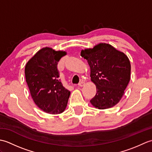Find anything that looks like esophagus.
<instances>
[{
    "mask_svg": "<svg viewBox=\"0 0 152 152\" xmlns=\"http://www.w3.org/2000/svg\"><path fill=\"white\" fill-rule=\"evenodd\" d=\"M84 85H85V82H80L78 83V86L80 87H83V86H84Z\"/></svg>",
    "mask_w": 152,
    "mask_h": 152,
    "instance_id": "34e87169",
    "label": "esophagus"
}]
</instances>
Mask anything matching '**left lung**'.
I'll return each mask as SVG.
<instances>
[{
  "label": "left lung",
  "instance_id": "1",
  "mask_svg": "<svg viewBox=\"0 0 152 152\" xmlns=\"http://www.w3.org/2000/svg\"><path fill=\"white\" fill-rule=\"evenodd\" d=\"M81 56L88 61L91 80L96 85V95L90 101L91 104L96 108L106 109L118 104L131 78L127 56L105 43L82 50Z\"/></svg>",
  "mask_w": 152,
  "mask_h": 152
}]
</instances>
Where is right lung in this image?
<instances>
[{
	"label": "right lung",
	"mask_w": 152,
	"mask_h": 152,
	"mask_svg": "<svg viewBox=\"0 0 152 152\" xmlns=\"http://www.w3.org/2000/svg\"><path fill=\"white\" fill-rule=\"evenodd\" d=\"M66 53L50 48L39 50L26 64V82L35 104L42 110L59 114L65 110L70 92L59 80L57 64Z\"/></svg>",
	"instance_id": "right-lung-1"
}]
</instances>
